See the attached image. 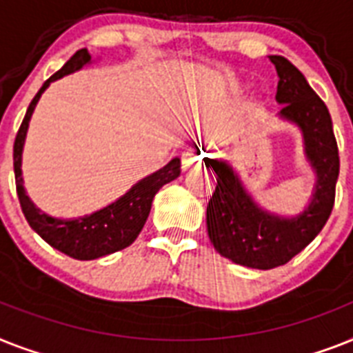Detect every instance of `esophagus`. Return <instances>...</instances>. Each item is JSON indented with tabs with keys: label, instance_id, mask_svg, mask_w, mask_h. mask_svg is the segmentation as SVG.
Masks as SVG:
<instances>
[{
	"label": "esophagus",
	"instance_id": "1",
	"mask_svg": "<svg viewBox=\"0 0 353 353\" xmlns=\"http://www.w3.org/2000/svg\"><path fill=\"white\" fill-rule=\"evenodd\" d=\"M199 163H201V156H197L194 152H186V154H183V168L197 167Z\"/></svg>",
	"mask_w": 353,
	"mask_h": 353
}]
</instances>
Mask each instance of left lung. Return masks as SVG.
Returning a JSON list of instances; mask_svg holds the SVG:
<instances>
[{"instance_id": "8db88e82", "label": "left lung", "mask_w": 353, "mask_h": 353, "mask_svg": "<svg viewBox=\"0 0 353 353\" xmlns=\"http://www.w3.org/2000/svg\"><path fill=\"white\" fill-rule=\"evenodd\" d=\"M279 83L276 99L279 116L296 123L303 132L305 154L316 172L310 205L296 217H281L263 210L245 190L234 168L223 159L205 157L216 172V192L206 206V228L212 245L236 265L270 270L286 265L323 230L335 201L339 176V150L330 112L305 76L286 57L270 56Z\"/></svg>"}]
</instances>
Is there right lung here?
<instances>
[{
    "label": "right lung",
    "mask_w": 353,
    "mask_h": 353,
    "mask_svg": "<svg viewBox=\"0 0 353 353\" xmlns=\"http://www.w3.org/2000/svg\"><path fill=\"white\" fill-rule=\"evenodd\" d=\"M87 63H90V54H88L87 48H81L54 76H50L47 81L43 83L39 92L34 96V99L28 105L27 114L23 117L21 127L18 130L16 141H14L16 190H18L19 205H21V210L27 217L28 225L52 248L79 261L97 259V257L108 256V254H114V252L130 246L136 241V237L139 236L143 225L147 221L154 196L163 185L174 181L181 174V161L174 157L168 165L136 183L117 201L105 206L101 210L94 212L90 216L77 217V219H57V217L47 216L45 212L36 208V205L30 201V197L25 194L21 177V152L28 130V121H30L36 103L39 101L45 88L59 77L79 70Z\"/></svg>",
    "instance_id": "add662e5"
}]
</instances>
